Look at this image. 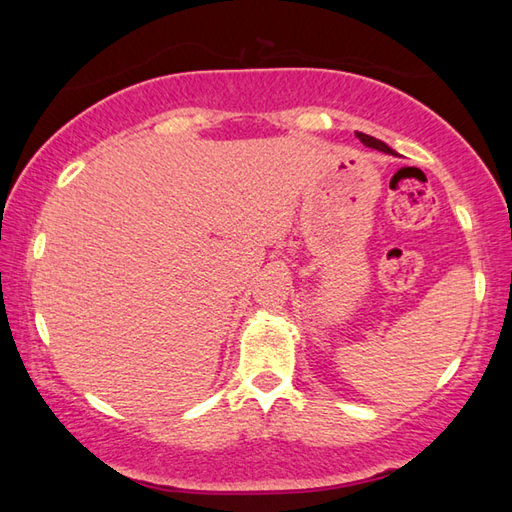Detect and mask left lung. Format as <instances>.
<instances>
[{
    "instance_id": "8db88e82",
    "label": "left lung",
    "mask_w": 512,
    "mask_h": 512,
    "mask_svg": "<svg viewBox=\"0 0 512 512\" xmlns=\"http://www.w3.org/2000/svg\"><path fill=\"white\" fill-rule=\"evenodd\" d=\"M356 138L361 140V143L365 145V147H372V149H378V151H383V154H391V156H398V151H394L391 149L389 145H385L383 140H378V138H374V136H367V134H363V132H356Z\"/></svg>"
}]
</instances>
